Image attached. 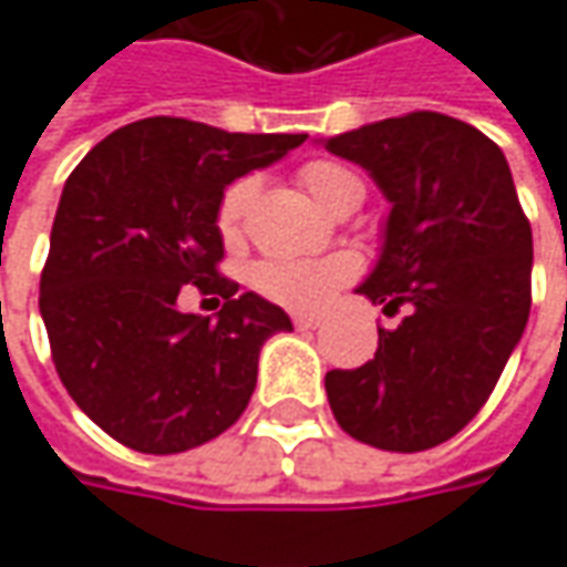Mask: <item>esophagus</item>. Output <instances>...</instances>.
<instances>
[{
	"instance_id": "34e87169",
	"label": "esophagus",
	"mask_w": 567,
	"mask_h": 567,
	"mask_svg": "<svg viewBox=\"0 0 567 567\" xmlns=\"http://www.w3.org/2000/svg\"><path fill=\"white\" fill-rule=\"evenodd\" d=\"M291 322H295L298 329H320V326H322L320 317H307V313H298V317H291Z\"/></svg>"
}]
</instances>
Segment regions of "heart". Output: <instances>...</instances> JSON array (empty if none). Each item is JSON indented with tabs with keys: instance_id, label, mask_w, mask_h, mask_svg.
I'll use <instances>...</instances> for the list:
<instances>
[{
	"instance_id": "b5f03b06",
	"label": "heart",
	"mask_w": 567,
	"mask_h": 567,
	"mask_svg": "<svg viewBox=\"0 0 567 567\" xmlns=\"http://www.w3.org/2000/svg\"><path fill=\"white\" fill-rule=\"evenodd\" d=\"M301 185L317 197V204L339 213L354 209L367 197L361 172L344 166L339 159H310L298 168ZM254 197V178H235L225 187L216 206V228L225 241H238L245 223L247 204ZM358 276V260L351 254L329 257H269L250 266V285L266 301L282 303L288 310H320L342 285Z\"/></svg>"
}]
</instances>
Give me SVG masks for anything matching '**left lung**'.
I'll list each match as a JSON object with an SVG mask.
<instances>
[{
    "instance_id": "obj_1",
    "label": "left lung",
    "mask_w": 567,
    "mask_h": 567,
    "mask_svg": "<svg viewBox=\"0 0 567 567\" xmlns=\"http://www.w3.org/2000/svg\"><path fill=\"white\" fill-rule=\"evenodd\" d=\"M392 200L385 247L358 288L385 317L373 361L329 370L348 436L423 452L461 433L493 395L530 313L534 235L502 150L442 112H408L326 141Z\"/></svg>"
}]
</instances>
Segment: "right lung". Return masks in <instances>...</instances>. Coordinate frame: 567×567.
<instances>
[{
  "label": "right lung",
  "instance_id": "add662e5",
  "mask_svg": "<svg viewBox=\"0 0 567 567\" xmlns=\"http://www.w3.org/2000/svg\"><path fill=\"white\" fill-rule=\"evenodd\" d=\"M307 134H228L141 118L74 166L40 276L55 373L115 442L175 455L245 414L260 348L291 329L282 307L219 272L225 185L282 159ZM185 284L224 298L216 321L177 310Z\"/></svg>",
  "mask_w": 567,
  "mask_h": 567
}]
</instances>
